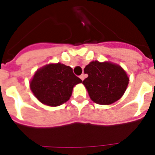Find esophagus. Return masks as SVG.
Listing matches in <instances>:
<instances>
[{"mask_svg":"<svg viewBox=\"0 0 155 155\" xmlns=\"http://www.w3.org/2000/svg\"><path fill=\"white\" fill-rule=\"evenodd\" d=\"M80 79H81V80H84V79H85V75H84V74H82V75H80Z\"/></svg>","mask_w":155,"mask_h":155,"instance_id":"obj_1","label":"esophagus"}]
</instances>
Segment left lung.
Wrapping results in <instances>:
<instances>
[{
	"label": "left lung",
	"instance_id": "8db88e82",
	"mask_svg": "<svg viewBox=\"0 0 155 155\" xmlns=\"http://www.w3.org/2000/svg\"><path fill=\"white\" fill-rule=\"evenodd\" d=\"M88 76L83 81L92 101L99 104H111L122 97L127 88L129 77L120 66L92 61L84 68Z\"/></svg>",
	"mask_w": 155,
	"mask_h": 155
}]
</instances>
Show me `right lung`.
I'll return each mask as SVG.
<instances>
[{
  "instance_id": "right-lung-1",
  "label": "right lung",
  "mask_w": 155,
  "mask_h": 155,
  "mask_svg": "<svg viewBox=\"0 0 155 155\" xmlns=\"http://www.w3.org/2000/svg\"><path fill=\"white\" fill-rule=\"evenodd\" d=\"M82 80L74 75L72 68L60 63L39 68L30 83L35 97L46 105L56 107L70 99L74 86Z\"/></svg>"
}]
</instances>
